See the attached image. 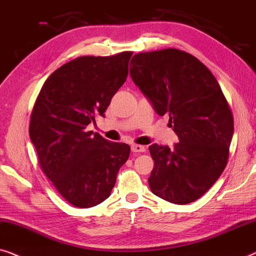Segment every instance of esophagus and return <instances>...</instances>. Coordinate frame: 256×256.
Returning a JSON list of instances; mask_svg holds the SVG:
<instances>
[{"label":"esophagus","instance_id":"esophagus-1","mask_svg":"<svg viewBox=\"0 0 256 256\" xmlns=\"http://www.w3.org/2000/svg\"><path fill=\"white\" fill-rule=\"evenodd\" d=\"M131 150L133 153H142V152H145L146 148H145V146H142V145H136V144H133V145L131 146Z\"/></svg>","mask_w":256,"mask_h":256}]
</instances>
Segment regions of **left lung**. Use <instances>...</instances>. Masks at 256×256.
<instances>
[{"label": "left lung", "mask_w": 256, "mask_h": 256, "mask_svg": "<svg viewBox=\"0 0 256 256\" xmlns=\"http://www.w3.org/2000/svg\"><path fill=\"white\" fill-rule=\"evenodd\" d=\"M130 64L133 82L159 116L168 114L178 136L172 147L150 146V188L170 203L195 202L217 181L228 159L234 126L220 86L197 58L176 48L138 53Z\"/></svg>", "instance_id": "left-lung-1"}]
</instances>
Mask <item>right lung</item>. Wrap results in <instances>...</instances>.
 <instances>
[{
	"label": "right lung",
	"instance_id": "obj_1",
	"mask_svg": "<svg viewBox=\"0 0 256 256\" xmlns=\"http://www.w3.org/2000/svg\"><path fill=\"white\" fill-rule=\"evenodd\" d=\"M132 52L80 56L50 75L31 114L30 139L45 175L67 202L92 208L110 196L130 146L87 131L126 81Z\"/></svg>",
	"mask_w": 256,
	"mask_h": 256
}]
</instances>
